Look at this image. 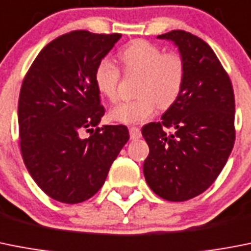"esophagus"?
Masks as SVG:
<instances>
[{"instance_id":"obj_1","label":"esophagus","mask_w":251,"mask_h":251,"mask_svg":"<svg viewBox=\"0 0 251 251\" xmlns=\"http://www.w3.org/2000/svg\"><path fill=\"white\" fill-rule=\"evenodd\" d=\"M130 131V138L132 139V140H136V139H139L140 136H142V131H140V129L139 127H130L129 129Z\"/></svg>"}]
</instances>
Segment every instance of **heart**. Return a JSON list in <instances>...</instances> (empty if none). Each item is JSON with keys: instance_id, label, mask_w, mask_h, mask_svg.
Listing matches in <instances>:
<instances>
[{"instance_id": "obj_1", "label": "heart", "mask_w": 251, "mask_h": 251, "mask_svg": "<svg viewBox=\"0 0 251 251\" xmlns=\"http://www.w3.org/2000/svg\"><path fill=\"white\" fill-rule=\"evenodd\" d=\"M126 74L139 75L134 100L116 104L109 117L117 122L132 125L149 120L154 115L155 104L170 108L178 100L185 83V62L178 53H163L161 48L148 41H134L120 53ZM120 81L119 67L108 58H102L94 70L97 89L109 100H116Z\"/></svg>"}]
</instances>
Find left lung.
<instances>
[{"label":"left lung","mask_w":251,"mask_h":251,"mask_svg":"<svg viewBox=\"0 0 251 251\" xmlns=\"http://www.w3.org/2000/svg\"><path fill=\"white\" fill-rule=\"evenodd\" d=\"M178 47L185 83L162 121L143 126L149 154L145 180L162 199L185 201L204 193L218 177L235 143L232 84L213 50L184 30L158 35Z\"/></svg>","instance_id":"obj_1"}]
</instances>
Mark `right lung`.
Returning <instances> with one entry per match:
<instances>
[{"label":"right lung","mask_w":251,"mask_h":251,"mask_svg":"<svg viewBox=\"0 0 251 251\" xmlns=\"http://www.w3.org/2000/svg\"><path fill=\"white\" fill-rule=\"evenodd\" d=\"M120 38L86 30L61 35L39 52L23 80L18 106L23 159L38 186L61 203L93 197L130 138L125 125L98 127L104 107L94 70Z\"/></svg>","instance_id":"right-lung-1"}]
</instances>
